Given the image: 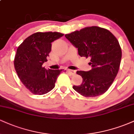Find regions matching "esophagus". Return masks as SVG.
<instances>
[{"label":"esophagus","instance_id":"34e87169","mask_svg":"<svg viewBox=\"0 0 134 134\" xmlns=\"http://www.w3.org/2000/svg\"><path fill=\"white\" fill-rule=\"evenodd\" d=\"M67 72H68V73L70 74V75H72V76H74V75L76 74V71H75V70H72L69 69V70H67Z\"/></svg>","mask_w":134,"mask_h":134}]
</instances>
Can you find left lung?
<instances>
[{"label": "left lung", "instance_id": "1", "mask_svg": "<svg viewBox=\"0 0 134 134\" xmlns=\"http://www.w3.org/2000/svg\"><path fill=\"white\" fill-rule=\"evenodd\" d=\"M78 48L81 57L90 58L89 71L78 70L82 77L79 86L73 89L85 97L100 96L107 91L117 75L120 65L121 50L118 40L107 29L86 27L65 35Z\"/></svg>", "mask_w": 134, "mask_h": 134}]
</instances>
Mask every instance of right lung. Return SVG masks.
I'll return each instance as SVG.
<instances>
[{"instance_id":"1","label":"right lung","mask_w":134,"mask_h":134,"mask_svg":"<svg viewBox=\"0 0 134 134\" xmlns=\"http://www.w3.org/2000/svg\"><path fill=\"white\" fill-rule=\"evenodd\" d=\"M63 36L59 32H37L26 38L17 49L15 70L20 81L34 94H44L55 87L62 70L46 69L42 65L47 61L52 43Z\"/></svg>"}]
</instances>
